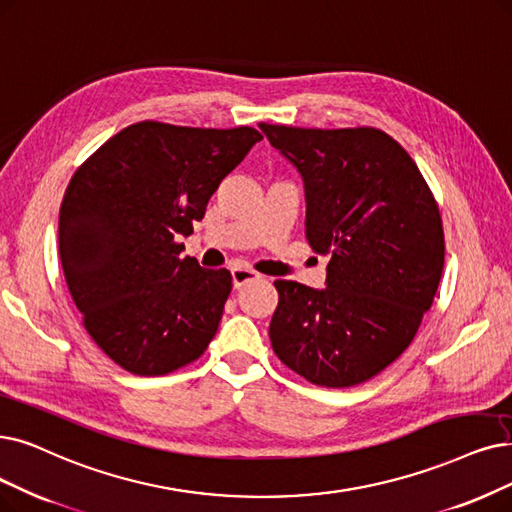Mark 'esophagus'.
Returning a JSON list of instances; mask_svg holds the SVG:
<instances>
[{"mask_svg":"<svg viewBox=\"0 0 512 512\" xmlns=\"http://www.w3.org/2000/svg\"><path fill=\"white\" fill-rule=\"evenodd\" d=\"M231 277H233V288H235V290H239V288H243V285H248V283L260 279V275H258L256 271L243 269V267H235V269L231 271Z\"/></svg>","mask_w":512,"mask_h":512,"instance_id":"obj_1","label":"esophagus"}]
</instances>
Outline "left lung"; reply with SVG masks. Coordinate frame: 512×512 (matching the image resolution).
<instances>
[{"mask_svg": "<svg viewBox=\"0 0 512 512\" xmlns=\"http://www.w3.org/2000/svg\"><path fill=\"white\" fill-rule=\"evenodd\" d=\"M304 182V233L330 254L323 290L275 281V355L313 384L355 386L414 340L443 273L437 201L414 159L376 128L260 124Z\"/></svg>", "mask_w": 512, "mask_h": 512, "instance_id": "obj_1", "label": "left lung"}]
</instances>
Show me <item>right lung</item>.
Wrapping results in <instances>:
<instances>
[{
	"instance_id": "add662e5",
	"label": "right lung",
	"mask_w": 512,
	"mask_h": 512,
	"mask_svg": "<svg viewBox=\"0 0 512 512\" xmlns=\"http://www.w3.org/2000/svg\"><path fill=\"white\" fill-rule=\"evenodd\" d=\"M258 140L248 126L138 121L73 174L58 218L60 262L88 334L130 374H170L208 349L231 273L180 258L176 237L193 233Z\"/></svg>"
}]
</instances>
